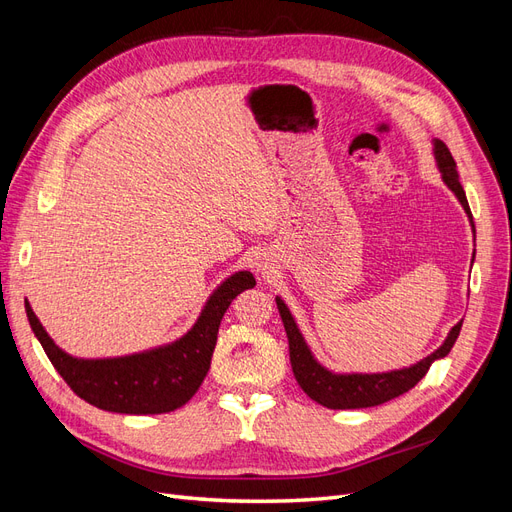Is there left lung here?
<instances>
[{
    "instance_id": "1",
    "label": "left lung",
    "mask_w": 512,
    "mask_h": 512,
    "mask_svg": "<svg viewBox=\"0 0 512 512\" xmlns=\"http://www.w3.org/2000/svg\"><path fill=\"white\" fill-rule=\"evenodd\" d=\"M431 145H433V158H436L440 177H442L446 188L455 194L463 211H466V215L470 218L474 241H476V230H474V222H472L470 205H468L466 192H463L461 183H459L457 164L451 156V151H448V147L442 141H438V138H433ZM474 256H476V250L472 254V262H474ZM275 303H277V309H280V316H282L284 329L288 335L290 365L294 371V378H297L299 386L309 397L318 401L320 406L331 408V410L371 408V406H380V404H384V401H391L399 395L408 393L412 386L427 374L433 361L444 359V356L451 352V348L455 346L457 337H459L461 324H463V320H459L455 327L448 331L446 339L438 350H433L429 356H425L423 361H418L410 367L382 371V374H335V371L324 367L314 356L312 348L307 346L299 324L292 318L284 299L275 297Z\"/></svg>"
}]
</instances>
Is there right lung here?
<instances>
[{
  "instance_id": "obj_1",
  "label": "right lung",
  "mask_w": 512,
  "mask_h": 512,
  "mask_svg": "<svg viewBox=\"0 0 512 512\" xmlns=\"http://www.w3.org/2000/svg\"><path fill=\"white\" fill-rule=\"evenodd\" d=\"M256 280L250 271H235L215 288L188 333L143 352L108 359H81L61 350L25 301L27 320L46 356L87 404L119 414H164L188 404L203 384L218 342L220 322L232 299Z\"/></svg>"
}]
</instances>
